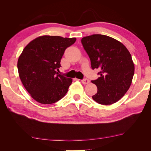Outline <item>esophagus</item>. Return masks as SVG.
Instances as JSON below:
<instances>
[{
  "instance_id": "obj_1",
  "label": "esophagus",
  "mask_w": 151,
  "mask_h": 151,
  "mask_svg": "<svg viewBox=\"0 0 151 151\" xmlns=\"http://www.w3.org/2000/svg\"><path fill=\"white\" fill-rule=\"evenodd\" d=\"M81 82H82V83H83L84 84H87L89 83L90 81L89 79H88L85 78V79H83V80H81Z\"/></svg>"
}]
</instances>
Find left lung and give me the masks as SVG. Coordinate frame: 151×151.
Instances as JSON below:
<instances>
[{"instance_id": "1", "label": "left lung", "mask_w": 151, "mask_h": 151, "mask_svg": "<svg viewBox=\"0 0 151 151\" xmlns=\"http://www.w3.org/2000/svg\"><path fill=\"white\" fill-rule=\"evenodd\" d=\"M81 43L90 58L91 68L100 70L98 78L91 81L98 88L93 99L103 105L117 102L129 90L134 75L129 50L116 40L99 34L83 38Z\"/></svg>"}]
</instances>
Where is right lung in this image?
<instances>
[{"label": "right lung", "mask_w": 151, "mask_h": 151, "mask_svg": "<svg viewBox=\"0 0 151 151\" xmlns=\"http://www.w3.org/2000/svg\"><path fill=\"white\" fill-rule=\"evenodd\" d=\"M76 38L43 36L33 40L24 48L17 61L22 84L36 101L50 104L66 94L72 80L57 72L65 50Z\"/></svg>", "instance_id": "obj_1"}]
</instances>
